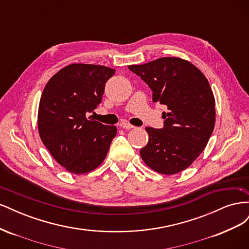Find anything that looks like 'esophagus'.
Returning <instances> with one entry per match:
<instances>
[{"label":"esophagus","instance_id":"34e87169","mask_svg":"<svg viewBox=\"0 0 249 249\" xmlns=\"http://www.w3.org/2000/svg\"><path fill=\"white\" fill-rule=\"evenodd\" d=\"M119 125H120V127H123V129H125V130H131V129H134V127H135L134 125L127 124V123H122Z\"/></svg>","mask_w":249,"mask_h":249}]
</instances>
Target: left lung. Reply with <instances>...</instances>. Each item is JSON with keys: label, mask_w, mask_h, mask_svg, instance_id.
Here are the masks:
<instances>
[{"label": "left lung", "mask_w": 249, "mask_h": 249, "mask_svg": "<svg viewBox=\"0 0 249 249\" xmlns=\"http://www.w3.org/2000/svg\"><path fill=\"white\" fill-rule=\"evenodd\" d=\"M153 91V102L167 107L162 129L145 127L148 143L140 149L148 167L175 175L202 153L215 125V99L207 78L187 60L163 57L129 65Z\"/></svg>", "instance_id": "obj_1"}]
</instances>
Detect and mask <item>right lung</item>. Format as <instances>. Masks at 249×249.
I'll return each mask as SVG.
<instances>
[{
  "mask_svg": "<svg viewBox=\"0 0 249 249\" xmlns=\"http://www.w3.org/2000/svg\"><path fill=\"white\" fill-rule=\"evenodd\" d=\"M115 70L103 65L71 64L53 76L38 108V132L54 159L70 172L95 169L116 136L115 125L87 117L102 102L105 84Z\"/></svg>",
  "mask_w": 249,
  "mask_h": 249,
  "instance_id": "right-lung-1",
  "label": "right lung"
}]
</instances>
